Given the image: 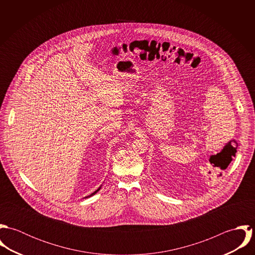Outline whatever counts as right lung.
Listing matches in <instances>:
<instances>
[{"label": "right lung", "instance_id": "add662e5", "mask_svg": "<svg viewBox=\"0 0 255 255\" xmlns=\"http://www.w3.org/2000/svg\"><path fill=\"white\" fill-rule=\"evenodd\" d=\"M101 187H102V185H101V186H99V187H98V188H97V189H96V190H95L93 193H91V194H90V195H88V196H85L84 198H88V197H91L92 195H94L95 193H97V192H98V191L101 189Z\"/></svg>", "mask_w": 255, "mask_h": 255}]
</instances>
